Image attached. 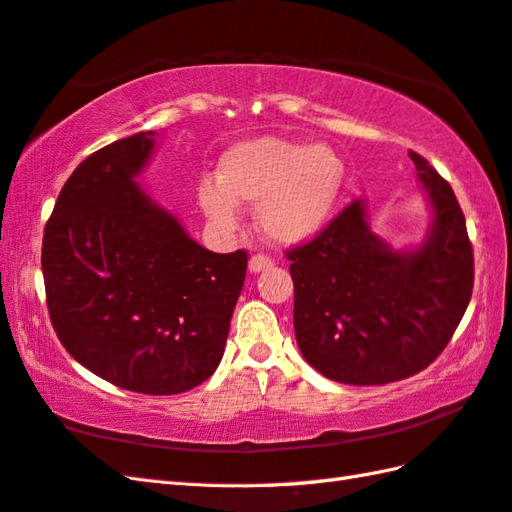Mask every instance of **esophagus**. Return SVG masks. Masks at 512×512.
Instances as JSON below:
<instances>
[{"label":"esophagus","instance_id":"esophagus-1","mask_svg":"<svg viewBox=\"0 0 512 512\" xmlns=\"http://www.w3.org/2000/svg\"><path fill=\"white\" fill-rule=\"evenodd\" d=\"M273 264H275L273 257H268L264 253H257V255L250 257L248 268H250V273H262V270H266V268H273Z\"/></svg>","mask_w":512,"mask_h":512}]
</instances>
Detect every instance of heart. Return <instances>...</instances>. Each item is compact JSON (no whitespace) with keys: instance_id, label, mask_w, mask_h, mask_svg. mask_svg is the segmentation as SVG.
Returning a JSON list of instances; mask_svg holds the SVG:
<instances>
[{"instance_id":"heart-1","label":"heart","mask_w":512,"mask_h":512,"mask_svg":"<svg viewBox=\"0 0 512 512\" xmlns=\"http://www.w3.org/2000/svg\"><path fill=\"white\" fill-rule=\"evenodd\" d=\"M345 182L334 149L279 136L237 143L220 162V176L204 178L198 200L224 231L239 224L237 204H257V224L277 244H301L328 224Z\"/></svg>"}]
</instances>
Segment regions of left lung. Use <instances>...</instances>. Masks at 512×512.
<instances>
[{
  "label": "left lung",
  "mask_w": 512,
  "mask_h": 512,
  "mask_svg": "<svg viewBox=\"0 0 512 512\" xmlns=\"http://www.w3.org/2000/svg\"><path fill=\"white\" fill-rule=\"evenodd\" d=\"M433 206L416 250H394L354 200L310 242L288 250L303 358L345 385H385L429 367L473 292V246L451 184L409 151Z\"/></svg>",
  "instance_id": "obj_1"
}]
</instances>
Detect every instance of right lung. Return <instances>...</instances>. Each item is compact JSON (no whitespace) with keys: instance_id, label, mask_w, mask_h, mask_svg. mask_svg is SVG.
Returning a JSON list of instances; mask_svg holds the SVG:
<instances>
[{"instance_id":"obj_1","label":"right lung","mask_w":512,"mask_h":512,"mask_svg":"<svg viewBox=\"0 0 512 512\" xmlns=\"http://www.w3.org/2000/svg\"><path fill=\"white\" fill-rule=\"evenodd\" d=\"M154 132L121 138L72 171L43 231L52 328L107 383L182 394L222 361L246 250L211 253L138 187Z\"/></svg>"}]
</instances>
